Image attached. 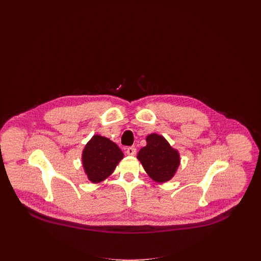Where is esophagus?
<instances>
[{
  "label": "esophagus",
  "instance_id": "34e87169",
  "mask_svg": "<svg viewBox=\"0 0 261 261\" xmlns=\"http://www.w3.org/2000/svg\"><path fill=\"white\" fill-rule=\"evenodd\" d=\"M126 153H127L128 155H134V154L136 153L135 147H128V148L126 149Z\"/></svg>",
  "mask_w": 261,
  "mask_h": 261
}]
</instances>
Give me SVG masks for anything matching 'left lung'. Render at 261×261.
Returning <instances> with one entry per match:
<instances>
[{
  "label": "left lung",
  "instance_id": "obj_1",
  "mask_svg": "<svg viewBox=\"0 0 261 261\" xmlns=\"http://www.w3.org/2000/svg\"><path fill=\"white\" fill-rule=\"evenodd\" d=\"M146 140L147 146L140 149L138 160L152 180L160 183L169 181L180 164L178 151L161 135L150 134Z\"/></svg>",
  "mask_w": 261,
  "mask_h": 261
}]
</instances>
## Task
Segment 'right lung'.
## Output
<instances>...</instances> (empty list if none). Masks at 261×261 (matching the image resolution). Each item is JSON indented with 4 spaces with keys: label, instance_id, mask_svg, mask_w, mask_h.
Segmentation results:
<instances>
[{
    "label": "right lung",
    "instance_id": "right-lung-1",
    "mask_svg": "<svg viewBox=\"0 0 261 261\" xmlns=\"http://www.w3.org/2000/svg\"><path fill=\"white\" fill-rule=\"evenodd\" d=\"M123 159L118 146L106 137L95 135L89 141L82 153V163L88 179L99 183L108 178Z\"/></svg>",
    "mask_w": 261,
    "mask_h": 261
}]
</instances>
